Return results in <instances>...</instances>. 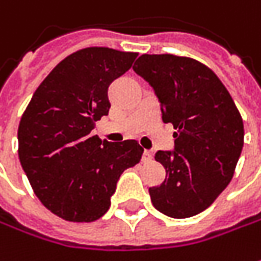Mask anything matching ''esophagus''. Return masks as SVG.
<instances>
[{
    "instance_id": "1",
    "label": "esophagus",
    "mask_w": 261,
    "mask_h": 261,
    "mask_svg": "<svg viewBox=\"0 0 261 261\" xmlns=\"http://www.w3.org/2000/svg\"><path fill=\"white\" fill-rule=\"evenodd\" d=\"M141 160L146 163V162H150L151 160V151L150 150H144L143 151V154H141Z\"/></svg>"
}]
</instances>
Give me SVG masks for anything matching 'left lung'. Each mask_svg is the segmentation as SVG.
Masks as SVG:
<instances>
[{"label": "left lung", "instance_id": "left-lung-1", "mask_svg": "<svg viewBox=\"0 0 261 261\" xmlns=\"http://www.w3.org/2000/svg\"><path fill=\"white\" fill-rule=\"evenodd\" d=\"M134 72L158 96L163 122L173 124V150L154 159L166 169L148 188L153 206L172 218L205 211L232 179L244 125L227 88L208 66L173 55H141Z\"/></svg>", "mask_w": 261, "mask_h": 261}]
</instances>
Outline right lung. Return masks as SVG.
Masks as SVG:
<instances>
[{
  "label": "right lung",
  "mask_w": 261,
  "mask_h": 261,
  "mask_svg": "<svg viewBox=\"0 0 261 261\" xmlns=\"http://www.w3.org/2000/svg\"><path fill=\"white\" fill-rule=\"evenodd\" d=\"M136 58L108 47L77 50L46 76L21 117L20 163L40 202L63 220L101 218L122 172L141 159L136 140L110 143L92 136L111 107L108 88Z\"/></svg>",
  "instance_id": "obj_1"
}]
</instances>
